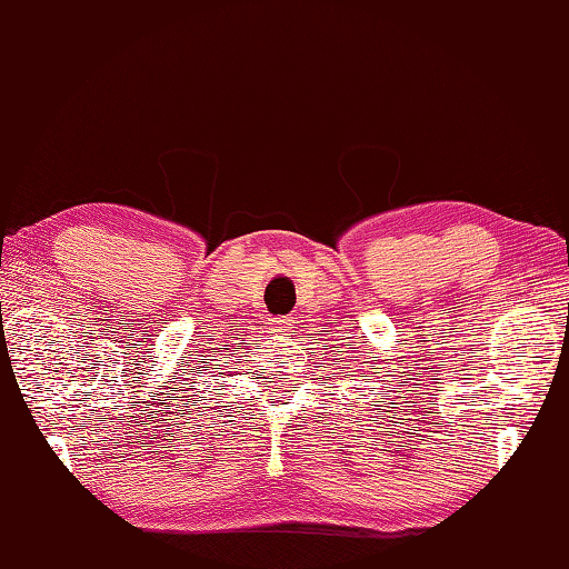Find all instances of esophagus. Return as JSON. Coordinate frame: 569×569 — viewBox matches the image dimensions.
I'll list each match as a JSON object with an SVG mask.
<instances>
[{
	"instance_id": "34e87169",
	"label": "esophagus",
	"mask_w": 569,
	"mask_h": 569,
	"mask_svg": "<svg viewBox=\"0 0 569 569\" xmlns=\"http://www.w3.org/2000/svg\"><path fill=\"white\" fill-rule=\"evenodd\" d=\"M276 322H278V325H281V327H286L288 322H291V319H276Z\"/></svg>"
}]
</instances>
